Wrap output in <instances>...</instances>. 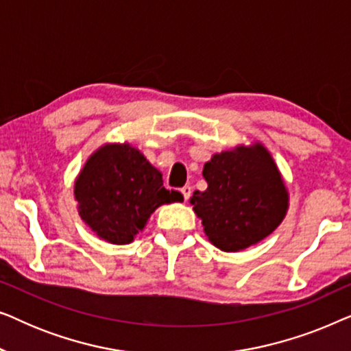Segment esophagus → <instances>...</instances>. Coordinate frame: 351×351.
<instances>
[{"mask_svg": "<svg viewBox=\"0 0 351 351\" xmlns=\"http://www.w3.org/2000/svg\"><path fill=\"white\" fill-rule=\"evenodd\" d=\"M180 193L184 195V199L186 201V199L190 198V195H191V186L190 185H185L184 189H180Z\"/></svg>", "mask_w": 351, "mask_h": 351, "instance_id": "esophagus-1", "label": "esophagus"}]
</instances>
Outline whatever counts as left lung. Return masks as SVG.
<instances>
[{"label": "left lung", "instance_id": "left-lung-1", "mask_svg": "<svg viewBox=\"0 0 351 351\" xmlns=\"http://www.w3.org/2000/svg\"><path fill=\"white\" fill-rule=\"evenodd\" d=\"M208 182L190 203L203 220L206 237L225 252H237L267 238L285 219L287 190L267 148L238 147L204 165Z\"/></svg>", "mask_w": 351, "mask_h": 351}]
</instances>
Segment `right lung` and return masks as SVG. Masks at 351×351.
<instances>
[{
    "label": "right lung",
    "instance_id": "add662e5",
    "mask_svg": "<svg viewBox=\"0 0 351 351\" xmlns=\"http://www.w3.org/2000/svg\"><path fill=\"white\" fill-rule=\"evenodd\" d=\"M81 219L99 238L128 244L161 204L182 201L162 186L161 172L129 143L104 145L86 161L75 182Z\"/></svg>",
    "mask_w": 351,
    "mask_h": 351
}]
</instances>
